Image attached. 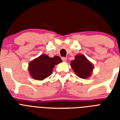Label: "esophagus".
Instances as JSON below:
<instances>
[{"instance_id": "34e87169", "label": "esophagus", "mask_w": 120, "mask_h": 120, "mask_svg": "<svg viewBox=\"0 0 120 120\" xmlns=\"http://www.w3.org/2000/svg\"><path fill=\"white\" fill-rule=\"evenodd\" d=\"M62 59L64 62H67V58H66V57H62Z\"/></svg>"}]
</instances>
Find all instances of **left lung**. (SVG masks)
Segmentation results:
<instances>
[{
    "label": "left lung",
    "instance_id": "1",
    "mask_svg": "<svg viewBox=\"0 0 120 120\" xmlns=\"http://www.w3.org/2000/svg\"><path fill=\"white\" fill-rule=\"evenodd\" d=\"M70 63L75 74L81 79H88L92 74L94 68L93 64L83 55H75V60H71Z\"/></svg>",
    "mask_w": 120,
    "mask_h": 120
}]
</instances>
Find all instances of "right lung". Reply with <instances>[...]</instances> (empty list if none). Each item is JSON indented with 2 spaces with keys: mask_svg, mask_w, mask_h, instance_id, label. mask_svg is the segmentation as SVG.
<instances>
[{
  "mask_svg": "<svg viewBox=\"0 0 120 120\" xmlns=\"http://www.w3.org/2000/svg\"><path fill=\"white\" fill-rule=\"evenodd\" d=\"M62 62L58 56L50 57L41 55L29 64V71L32 78L36 80H43L52 74L56 65Z\"/></svg>",
  "mask_w": 120,
  "mask_h": 120,
  "instance_id": "right-lung-1",
  "label": "right lung"
}]
</instances>
